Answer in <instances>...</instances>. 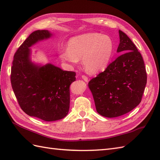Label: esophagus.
<instances>
[{"mask_svg": "<svg viewBox=\"0 0 160 160\" xmlns=\"http://www.w3.org/2000/svg\"><path fill=\"white\" fill-rule=\"evenodd\" d=\"M82 78L84 81H85V82H88V81H89V79H88V78L86 76H84V75H82Z\"/></svg>", "mask_w": 160, "mask_h": 160, "instance_id": "1", "label": "esophagus"}]
</instances>
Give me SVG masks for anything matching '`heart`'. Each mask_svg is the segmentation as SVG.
Instances as JSON below:
<instances>
[{
  "label": "heart",
  "instance_id": "heart-1",
  "mask_svg": "<svg viewBox=\"0 0 160 160\" xmlns=\"http://www.w3.org/2000/svg\"><path fill=\"white\" fill-rule=\"evenodd\" d=\"M114 44L109 36L100 33H88L73 36L67 42V49L61 50L59 57L72 67L82 58L84 69L89 73H98L107 68L113 53Z\"/></svg>",
  "mask_w": 160,
  "mask_h": 160
}]
</instances>
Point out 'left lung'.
Here are the masks:
<instances>
[{"mask_svg":"<svg viewBox=\"0 0 160 160\" xmlns=\"http://www.w3.org/2000/svg\"><path fill=\"white\" fill-rule=\"evenodd\" d=\"M119 36L117 52L122 54L89 82L96 111L106 118L120 116L136 107L147 84V71L141 53L121 30Z\"/></svg>","mask_w":160,"mask_h":160,"instance_id":"obj_1","label":"left lung"}]
</instances>
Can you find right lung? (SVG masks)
<instances>
[{
	"label": "right lung",
	"mask_w": 160,
	"mask_h": 160,
	"mask_svg": "<svg viewBox=\"0 0 160 160\" xmlns=\"http://www.w3.org/2000/svg\"><path fill=\"white\" fill-rule=\"evenodd\" d=\"M48 30L33 32L17 50L12 62L11 83L22 111L31 117L47 122L61 120L69 110L71 84L76 73L63 71L51 63L32 60L31 47L50 38Z\"/></svg>",
	"instance_id": "add662e5"
}]
</instances>
